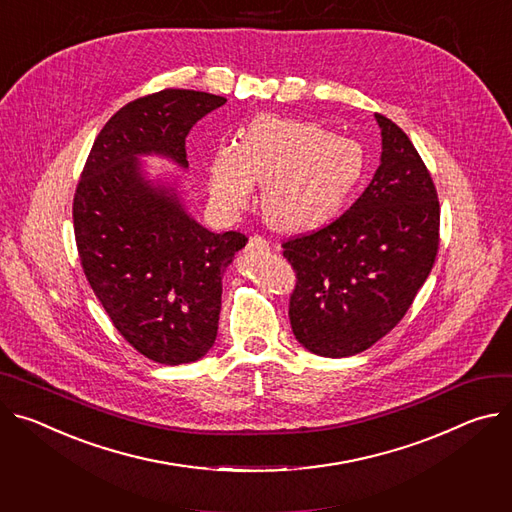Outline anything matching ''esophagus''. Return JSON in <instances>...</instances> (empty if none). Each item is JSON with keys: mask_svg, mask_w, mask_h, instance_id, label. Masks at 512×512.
Instances as JSON below:
<instances>
[{"mask_svg": "<svg viewBox=\"0 0 512 512\" xmlns=\"http://www.w3.org/2000/svg\"><path fill=\"white\" fill-rule=\"evenodd\" d=\"M247 249H249L251 253H265V251H269V241L263 239L261 235H253V237L249 239V243H247Z\"/></svg>", "mask_w": 512, "mask_h": 512, "instance_id": "obj_1", "label": "esophagus"}]
</instances>
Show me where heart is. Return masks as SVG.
<instances>
[{
  "label": "heart",
  "instance_id": "b5f03b06",
  "mask_svg": "<svg viewBox=\"0 0 512 512\" xmlns=\"http://www.w3.org/2000/svg\"><path fill=\"white\" fill-rule=\"evenodd\" d=\"M365 153L351 138L316 122L257 116L239 149L222 147L210 163V194L224 210H241L261 183V212L277 230H310L331 220L357 188Z\"/></svg>",
  "mask_w": 512,
  "mask_h": 512
}]
</instances>
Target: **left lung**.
<instances>
[{
	"mask_svg": "<svg viewBox=\"0 0 512 512\" xmlns=\"http://www.w3.org/2000/svg\"><path fill=\"white\" fill-rule=\"evenodd\" d=\"M382 163L341 216L282 241L296 273L290 324L322 357L369 349L404 318L439 251L433 177L406 132L376 114Z\"/></svg>",
	"mask_w": 512,
	"mask_h": 512,
	"instance_id": "1",
	"label": "left lung"
}]
</instances>
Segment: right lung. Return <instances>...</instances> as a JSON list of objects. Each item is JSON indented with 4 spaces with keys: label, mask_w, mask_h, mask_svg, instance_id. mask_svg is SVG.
Wrapping results in <instances>:
<instances>
[{
    "label": "right lung",
    "mask_w": 512,
    "mask_h": 512,
    "mask_svg": "<svg viewBox=\"0 0 512 512\" xmlns=\"http://www.w3.org/2000/svg\"><path fill=\"white\" fill-rule=\"evenodd\" d=\"M226 98L161 89L122 106L100 130L77 181L73 228L87 282L116 331L163 365L198 361L216 341L222 273L247 245L210 232L138 175L136 155L188 165L185 136Z\"/></svg>",
    "instance_id": "right-lung-1"
}]
</instances>
